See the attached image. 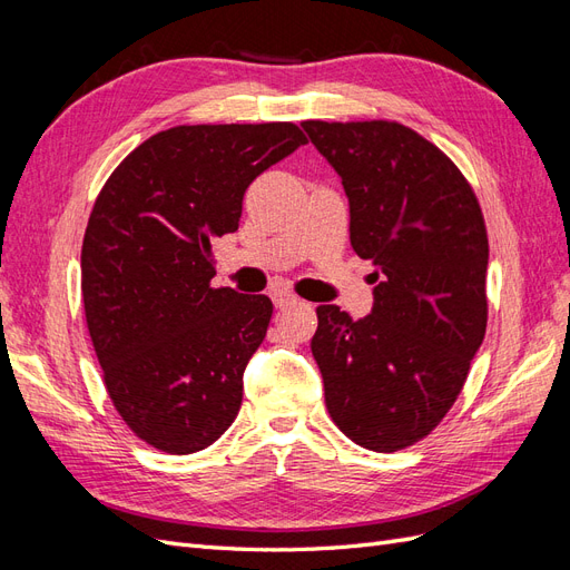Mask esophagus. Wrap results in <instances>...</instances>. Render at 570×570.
<instances>
[{
    "label": "esophagus",
    "instance_id": "obj_1",
    "mask_svg": "<svg viewBox=\"0 0 570 570\" xmlns=\"http://www.w3.org/2000/svg\"><path fill=\"white\" fill-rule=\"evenodd\" d=\"M271 299H273V304L278 306V308H285V306L297 302V295H292V292H287V289H273L271 292Z\"/></svg>",
    "mask_w": 570,
    "mask_h": 570
}]
</instances>
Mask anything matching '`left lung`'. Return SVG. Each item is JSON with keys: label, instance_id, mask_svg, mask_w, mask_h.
Returning a JSON list of instances; mask_svg holds the SVG:
<instances>
[{"label": "left lung", "instance_id": "left-lung-1", "mask_svg": "<svg viewBox=\"0 0 570 570\" xmlns=\"http://www.w3.org/2000/svg\"><path fill=\"white\" fill-rule=\"evenodd\" d=\"M350 197L373 314L316 308L312 352L333 423L371 452L428 438L456 402L488 327V228L459 166L396 120H304Z\"/></svg>", "mask_w": 570, "mask_h": 570}]
</instances>
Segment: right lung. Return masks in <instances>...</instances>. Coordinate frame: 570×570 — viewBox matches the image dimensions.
I'll list each match as a JSON object with an SVG mask.
<instances>
[{
  "label": "right lung",
  "instance_id": "right-lung-1",
  "mask_svg": "<svg viewBox=\"0 0 570 570\" xmlns=\"http://www.w3.org/2000/svg\"><path fill=\"white\" fill-rule=\"evenodd\" d=\"M299 145L289 120L176 126L99 189L80 254L85 321L118 416L154 450H206L237 416L273 304L214 287L212 243L237 230L252 180Z\"/></svg>",
  "mask_w": 570,
  "mask_h": 570
}]
</instances>
